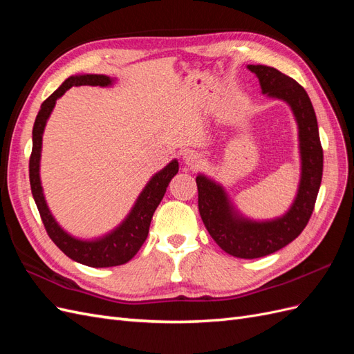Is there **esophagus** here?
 <instances>
[{"instance_id":"esophagus-1","label":"esophagus","mask_w":354,"mask_h":354,"mask_svg":"<svg viewBox=\"0 0 354 354\" xmlns=\"http://www.w3.org/2000/svg\"><path fill=\"white\" fill-rule=\"evenodd\" d=\"M183 160L189 167H198L202 164V155L196 151H186L183 153Z\"/></svg>"}]
</instances>
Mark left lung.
<instances>
[{"label": "left lung", "mask_w": 354, "mask_h": 354, "mask_svg": "<svg viewBox=\"0 0 354 354\" xmlns=\"http://www.w3.org/2000/svg\"><path fill=\"white\" fill-rule=\"evenodd\" d=\"M248 69L259 78L263 94L286 102L294 112L301 155V178L295 201L279 218L252 221L233 208L226 192L216 181L199 174L196 185L199 214L211 238L227 254L252 260L282 250L307 226L322 181L324 151L313 104L301 85L270 66L248 65Z\"/></svg>", "instance_id": "left-lung-1"}]
</instances>
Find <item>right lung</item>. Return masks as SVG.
<instances>
[{"label":"right lung","instance_id":"right-lung-1","mask_svg":"<svg viewBox=\"0 0 354 354\" xmlns=\"http://www.w3.org/2000/svg\"><path fill=\"white\" fill-rule=\"evenodd\" d=\"M111 84L112 78L106 77V75H75V77H69L48 99L42 102L34 124V130H32L29 181L32 196L35 199L41 220L44 223L50 239L59 246L60 251L65 252L73 261L90 267L121 266L133 259L147 238L153 212L158 208L159 202L162 201L171 178L178 173V162L176 159L171 160L164 169L156 173L146 185L127 218L113 232L108 233L103 238L95 241H81L71 236L59 226L47 207L39 180V159L44 127L53 108H55L56 100L62 97L71 87H78V85L108 87Z\"/></svg>","mask_w":354,"mask_h":354}]
</instances>
